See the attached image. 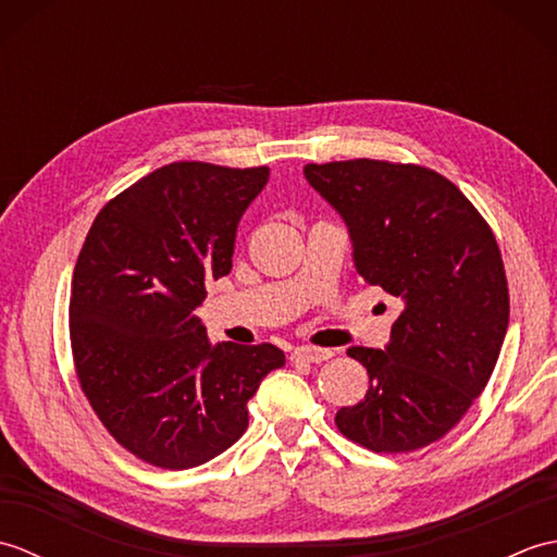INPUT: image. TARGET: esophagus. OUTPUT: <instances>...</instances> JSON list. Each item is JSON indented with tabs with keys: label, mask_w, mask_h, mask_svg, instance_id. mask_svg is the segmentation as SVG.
<instances>
[{
	"label": "esophagus",
	"mask_w": 557,
	"mask_h": 557,
	"mask_svg": "<svg viewBox=\"0 0 557 557\" xmlns=\"http://www.w3.org/2000/svg\"><path fill=\"white\" fill-rule=\"evenodd\" d=\"M333 357V349L323 347H297L292 351V361H306V363H321Z\"/></svg>",
	"instance_id": "34e87169"
}]
</instances>
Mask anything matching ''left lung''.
<instances>
[{
  "label": "left lung",
  "instance_id": "left-lung-1",
  "mask_svg": "<svg viewBox=\"0 0 557 557\" xmlns=\"http://www.w3.org/2000/svg\"><path fill=\"white\" fill-rule=\"evenodd\" d=\"M304 176L345 220L359 275L405 304L385 349H347L369 389L337 411L339 433L373 453L441 441L486 387L510 321L488 222L419 164L361 158L306 164Z\"/></svg>",
  "mask_w": 557,
  "mask_h": 557
}]
</instances>
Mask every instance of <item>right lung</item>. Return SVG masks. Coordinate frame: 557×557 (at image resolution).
Segmentation results:
<instances>
[{
	"instance_id": "right-lung-1",
	"label": "right lung",
	"mask_w": 557,
	"mask_h": 557,
	"mask_svg": "<svg viewBox=\"0 0 557 557\" xmlns=\"http://www.w3.org/2000/svg\"><path fill=\"white\" fill-rule=\"evenodd\" d=\"M268 168L172 162L104 206L83 244L69 335L83 395L116 443L162 469L206 465L248 425V399L285 366L275 345H210L194 315L230 275Z\"/></svg>"
}]
</instances>
